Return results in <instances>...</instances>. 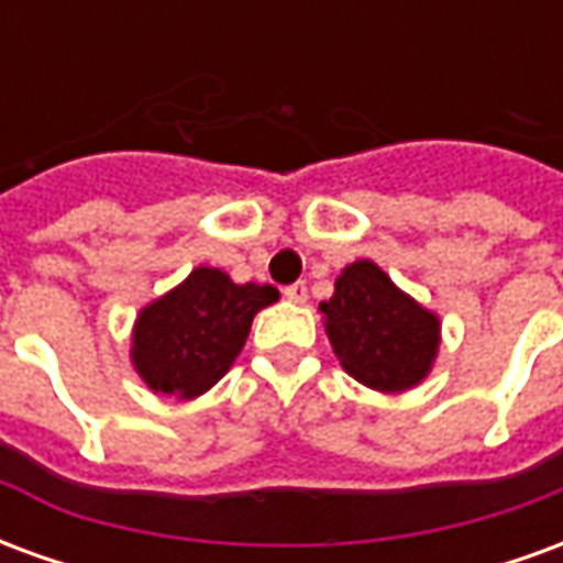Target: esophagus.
Listing matches in <instances>:
<instances>
[{"mask_svg": "<svg viewBox=\"0 0 563 563\" xmlns=\"http://www.w3.org/2000/svg\"><path fill=\"white\" fill-rule=\"evenodd\" d=\"M283 298H286V301H292V305H305L307 283L298 280V283H292V286H286V289H283Z\"/></svg>", "mask_w": 563, "mask_h": 563, "instance_id": "1", "label": "esophagus"}]
</instances>
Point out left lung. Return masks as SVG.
<instances>
[{"mask_svg":"<svg viewBox=\"0 0 563 563\" xmlns=\"http://www.w3.org/2000/svg\"><path fill=\"white\" fill-rule=\"evenodd\" d=\"M319 310L343 371L367 389H413L434 365L440 319L367 258L341 271Z\"/></svg>","mask_w":563,"mask_h":563,"instance_id":"1","label":"left lung"}]
</instances>
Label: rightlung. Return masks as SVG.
<instances>
[{"instance_id":"right-lung-1","label":"right lung","mask_w":563,"mask_h":563,"mask_svg":"<svg viewBox=\"0 0 563 563\" xmlns=\"http://www.w3.org/2000/svg\"><path fill=\"white\" fill-rule=\"evenodd\" d=\"M277 298L268 283L241 286L220 268H196L139 313L132 365L153 391L180 401L198 398L225 377L253 317Z\"/></svg>"}]
</instances>
